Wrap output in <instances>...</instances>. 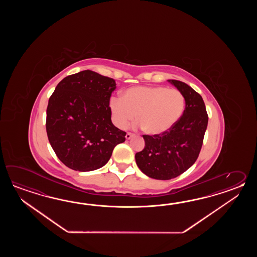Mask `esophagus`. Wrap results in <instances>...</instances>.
<instances>
[{"instance_id":"esophagus-1","label":"esophagus","mask_w":257,"mask_h":257,"mask_svg":"<svg viewBox=\"0 0 257 257\" xmlns=\"http://www.w3.org/2000/svg\"><path fill=\"white\" fill-rule=\"evenodd\" d=\"M133 136H134V134H133V133L127 132L126 134V140H131V138Z\"/></svg>"}]
</instances>
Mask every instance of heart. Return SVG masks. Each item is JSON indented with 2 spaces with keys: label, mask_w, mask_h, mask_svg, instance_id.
<instances>
[{
  "label": "heart",
  "mask_w": 257,
  "mask_h": 257,
  "mask_svg": "<svg viewBox=\"0 0 257 257\" xmlns=\"http://www.w3.org/2000/svg\"><path fill=\"white\" fill-rule=\"evenodd\" d=\"M186 98L177 89L164 86H136L126 89L122 97L110 98L112 121L119 128H126L135 117L139 126L152 135L170 131L180 119Z\"/></svg>",
  "instance_id": "b5f03b06"
}]
</instances>
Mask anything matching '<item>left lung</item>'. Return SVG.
<instances>
[{
	"instance_id": "1",
	"label": "left lung",
	"mask_w": 257,
	"mask_h": 257,
	"mask_svg": "<svg viewBox=\"0 0 257 257\" xmlns=\"http://www.w3.org/2000/svg\"><path fill=\"white\" fill-rule=\"evenodd\" d=\"M186 98V109L170 131L143 135L145 147L135 155L143 174L158 180H169L190 168L200 153L208 116L202 96L185 82L169 80Z\"/></svg>"
}]
</instances>
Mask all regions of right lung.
<instances>
[{"instance_id": "1", "label": "right lung", "mask_w": 257, "mask_h": 257, "mask_svg": "<svg viewBox=\"0 0 257 257\" xmlns=\"http://www.w3.org/2000/svg\"><path fill=\"white\" fill-rule=\"evenodd\" d=\"M114 79L93 71L65 77L49 97L46 130L49 143L67 167L79 172L99 169L126 132L113 125L109 101Z\"/></svg>"}]
</instances>
